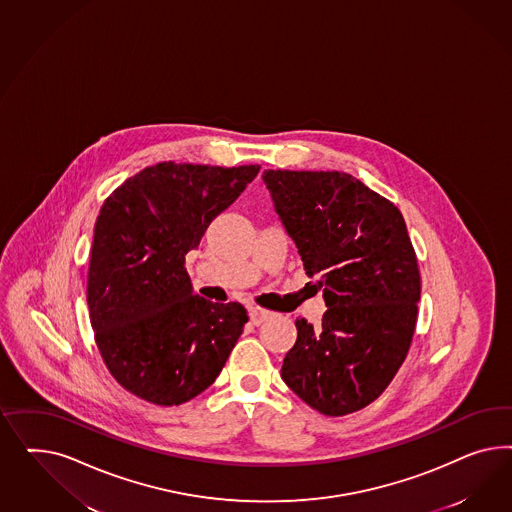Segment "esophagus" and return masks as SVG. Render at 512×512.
Wrapping results in <instances>:
<instances>
[{"label": "esophagus", "mask_w": 512, "mask_h": 512, "mask_svg": "<svg viewBox=\"0 0 512 512\" xmlns=\"http://www.w3.org/2000/svg\"><path fill=\"white\" fill-rule=\"evenodd\" d=\"M270 317H272V311L261 310V308H251L249 310V319H251V323L255 326L268 321Z\"/></svg>", "instance_id": "1"}]
</instances>
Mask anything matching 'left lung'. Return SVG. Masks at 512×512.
<instances>
[{
  "label": "left lung",
  "mask_w": 512,
  "mask_h": 512,
  "mask_svg": "<svg viewBox=\"0 0 512 512\" xmlns=\"http://www.w3.org/2000/svg\"><path fill=\"white\" fill-rule=\"evenodd\" d=\"M263 180L328 308L319 325L296 319L281 377L323 415L355 413L390 385L415 334L420 272L402 212L347 172Z\"/></svg>",
  "instance_id": "1"
}]
</instances>
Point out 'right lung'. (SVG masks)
Instances as JSON below:
<instances>
[{"instance_id":"right-lung-1","label":"right lung","mask_w":512,"mask_h":512,"mask_svg":"<svg viewBox=\"0 0 512 512\" xmlns=\"http://www.w3.org/2000/svg\"><path fill=\"white\" fill-rule=\"evenodd\" d=\"M259 165L163 161L112 191L93 231L88 308L112 377L155 405H180L216 381L248 323L238 304L193 293L187 251Z\"/></svg>"}]
</instances>
